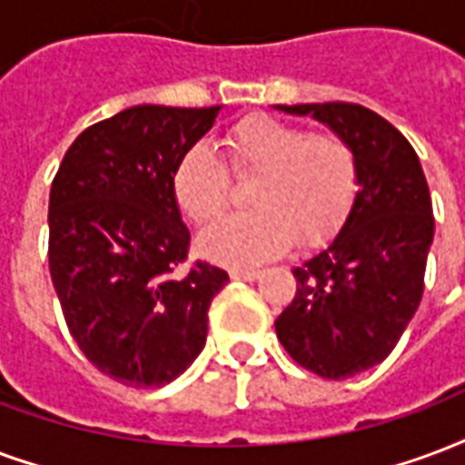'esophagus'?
<instances>
[{
	"label": "esophagus",
	"mask_w": 465,
	"mask_h": 465,
	"mask_svg": "<svg viewBox=\"0 0 465 465\" xmlns=\"http://www.w3.org/2000/svg\"><path fill=\"white\" fill-rule=\"evenodd\" d=\"M229 276H232L233 281H253V278L259 276V271H256V268H232Z\"/></svg>",
	"instance_id": "obj_1"
}]
</instances>
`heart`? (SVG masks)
Listing matches in <instances>:
<instances>
[{
    "label": "heart",
    "instance_id": "b5f03b06",
    "mask_svg": "<svg viewBox=\"0 0 465 465\" xmlns=\"http://www.w3.org/2000/svg\"><path fill=\"white\" fill-rule=\"evenodd\" d=\"M226 164L206 145L192 147L174 170V197L192 222L209 229L232 204V177L251 180V212L232 216L202 239L209 259L253 266L293 239L312 246L345 219L357 192V154L335 133L268 115L239 120L223 135Z\"/></svg>",
    "mask_w": 465,
    "mask_h": 465
}]
</instances>
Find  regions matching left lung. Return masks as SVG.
I'll return each instance as SVG.
<instances>
[{
  "label": "left lung",
  "instance_id": "obj_1",
  "mask_svg": "<svg viewBox=\"0 0 465 465\" xmlns=\"http://www.w3.org/2000/svg\"><path fill=\"white\" fill-rule=\"evenodd\" d=\"M312 115L357 154L352 209L328 249L293 268L295 298L276 335L295 362L325 380L380 364L414 318L424 293L434 212L414 147L357 103L278 105Z\"/></svg>",
  "mask_w": 465,
  "mask_h": 465
}]
</instances>
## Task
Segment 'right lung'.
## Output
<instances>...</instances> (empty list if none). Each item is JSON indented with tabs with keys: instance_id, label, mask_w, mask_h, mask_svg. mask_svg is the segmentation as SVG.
Segmentation results:
<instances>
[{
	"instance_id": "obj_1",
	"label": "right lung",
	"mask_w": 465,
	"mask_h": 465,
	"mask_svg": "<svg viewBox=\"0 0 465 465\" xmlns=\"http://www.w3.org/2000/svg\"><path fill=\"white\" fill-rule=\"evenodd\" d=\"M212 108L135 105L85 127L49 197V271L71 335L103 374L163 387L197 360L209 305L229 276L184 268L189 229L174 170L209 133Z\"/></svg>"
}]
</instances>
